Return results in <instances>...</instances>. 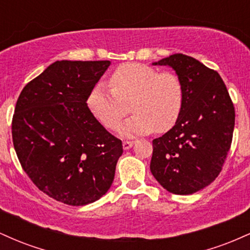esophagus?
Masks as SVG:
<instances>
[{
	"label": "esophagus",
	"mask_w": 250,
	"mask_h": 250,
	"mask_svg": "<svg viewBox=\"0 0 250 250\" xmlns=\"http://www.w3.org/2000/svg\"><path fill=\"white\" fill-rule=\"evenodd\" d=\"M133 145H134V141H128V140H125V141H123V143H122L123 149H125V150L130 149L131 147H133Z\"/></svg>",
	"instance_id": "obj_1"
}]
</instances>
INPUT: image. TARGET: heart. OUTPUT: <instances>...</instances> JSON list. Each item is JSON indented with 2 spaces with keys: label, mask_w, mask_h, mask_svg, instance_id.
<instances>
[{
  "label": "heart",
  "mask_w": 250,
  "mask_h": 250,
  "mask_svg": "<svg viewBox=\"0 0 250 250\" xmlns=\"http://www.w3.org/2000/svg\"><path fill=\"white\" fill-rule=\"evenodd\" d=\"M111 87L97 83L87 99L89 110L113 128L128 111L133 115L117 125L122 135L165 133L174 127L183 107V85L174 73H160L142 63H125L110 76Z\"/></svg>",
  "instance_id": "b5f03b06"
}]
</instances>
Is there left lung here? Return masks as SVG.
Here are the masks:
<instances>
[{
    "instance_id": "8db88e82",
    "label": "left lung",
    "mask_w": 250,
    "mask_h": 250,
    "mask_svg": "<svg viewBox=\"0 0 250 250\" xmlns=\"http://www.w3.org/2000/svg\"><path fill=\"white\" fill-rule=\"evenodd\" d=\"M153 64L173 68L185 97L174 127L153 140L150 171L170 193H196L223 167L233 140L234 104L219 73L194 57L174 54Z\"/></svg>"
}]
</instances>
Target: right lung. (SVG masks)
<instances>
[{"label": "right lung", "mask_w": 250, "mask_h": 250, "mask_svg": "<svg viewBox=\"0 0 250 250\" xmlns=\"http://www.w3.org/2000/svg\"><path fill=\"white\" fill-rule=\"evenodd\" d=\"M110 61H56L20 94L11 123L19 161L34 185L69 206L95 202L115 176L122 142L89 110Z\"/></svg>", "instance_id": "obj_1"}]
</instances>
